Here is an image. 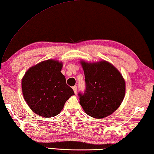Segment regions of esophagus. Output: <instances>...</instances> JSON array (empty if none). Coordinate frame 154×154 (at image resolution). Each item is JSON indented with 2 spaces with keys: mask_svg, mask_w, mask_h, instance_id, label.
Segmentation results:
<instances>
[{
  "mask_svg": "<svg viewBox=\"0 0 154 154\" xmlns=\"http://www.w3.org/2000/svg\"><path fill=\"white\" fill-rule=\"evenodd\" d=\"M77 86H73V91H74V93H75V94H76V93H77Z\"/></svg>",
  "mask_w": 154,
  "mask_h": 154,
  "instance_id": "obj_1",
  "label": "esophagus"
}]
</instances>
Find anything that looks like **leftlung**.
Instances as JSON below:
<instances>
[{"instance_id":"1","label":"left lung","mask_w":154,"mask_h":154,"mask_svg":"<svg viewBox=\"0 0 154 154\" xmlns=\"http://www.w3.org/2000/svg\"><path fill=\"white\" fill-rule=\"evenodd\" d=\"M81 64L85 77L86 89L79 93L80 105L94 118L107 117L117 110L124 98L125 82L120 72L106 61Z\"/></svg>"}]
</instances>
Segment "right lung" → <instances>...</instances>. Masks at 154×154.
I'll return each instance as SVG.
<instances>
[{"label":"right lung","mask_w":154,"mask_h":154,"mask_svg":"<svg viewBox=\"0 0 154 154\" xmlns=\"http://www.w3.org/2000/svg\"><path fill=\"white\" fill-rule=\"evenodd\" d=\"M63 63L49 59L29 68L22 79L24 99L33 112L52 117L61 112L73 90L61 73Z\"/></svg>","instance_id":"add662e5"}]
</instances>
